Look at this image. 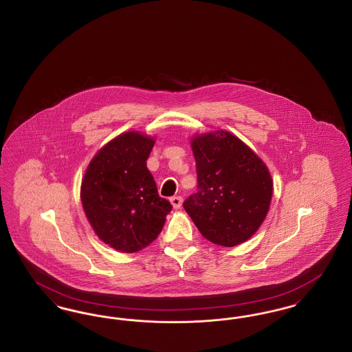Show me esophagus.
<instances>
[{
	"label": "esophagus",
	"instance_id": "34e87169",
	"mask_svg": "<svg viewBox=\"0 0 352 352\" xmlns=\"http://www.w3.org/2000/svg\"><path fill=\"white\" fill-rule=\"evenodd\" d=\"M170 201H171V204H173L174 208H181L184 199H182V197H178V195H177V197H171Z\"/></svg>",
	"mask_w": 352,
	"mask_h": 352
}]
</instances>
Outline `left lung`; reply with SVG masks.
I'll list each match as a JSON object with an SVG mask.
<instances>
[{"label":"left lung","mask_w":352,"mask_h":352,"mask_svg":"<svg viewBox=\"0 0 352 352\" xmlns=\"http://www.w3.org/2000/svg\"><path fill=\"white\" fill-rule=\"evenodd\" d=\"M191 146L198 191L184 203L203 237L234 247L254 234L268 214L273 184L265 164L234 134L195 135Z\"/></svg>","instance_id":"left-lung-1"}]
</instances>
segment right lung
Returning <instances> with one entry per match:
<instances>
[{
    "label": "right lung",
    "instance_id": "right-lung-1",
    "mask_svg": "<svg viewBox=\"0 0 352 352\" xmlns=\"http://www.w3.org/2000/svg\"><path fill=\"white\" fill-rule=\"evenodd\" d=\"M154 140L118 135L96 153L84 174L80 198L94 231L116 251L134 253L161 234L173 206L158 195L146 168Z\"/></svg>",
    "mask_w": 352,
    "mask_h": 352
}]
</instances>
